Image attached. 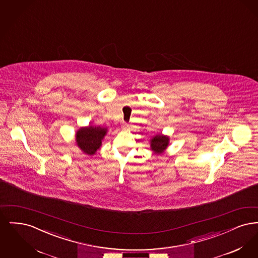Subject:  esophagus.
<instances>
[{
	"label": "esophagus",
	"mask_w": 258,
	"mask_h": 258,
	"mask_svg": "<svg viewBox=\"0 0 258 258\" xmlns=\"http://www.w3.org/2000/svg\"><path fill=\"white\" fill-rule=\"evenodd\" d=\"M122 127H123V130H130L131 128V124H128L127 123H123Z\"/></svg>",
	"instance_id": "esophagus-1"
}]
</instances>
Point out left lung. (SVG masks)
<instances>
[{"instance_id": "left-lung-1", "label": "left lung", "mask_w": 258, "mask_h": 258, "mask_svg": "<svg viewBox=\"0 0 258 258\" xmlns=\"http://www.w3.org/2000/svg\"><path fill=\"white\" fill-rule=\"evenodd\" d=\"M151 150L157 154H162L169 144V137L165 135H158L154 136L151 140Z\"/></svg>"}]
</instances>
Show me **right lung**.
Returning <instances> with one entry per match:
<instances>
[{
	"label": "right lung",
	"instance_id": "1",
	"mask_svg": "<svg viewBox=\"0 0 258 258\" xmlns=\"http://www.w3.org/2000/svg\"><path fill=\"white\" fill-rule=\"evenodd\" d=\"M107 133V128L89 125L81 127L76 132V144L81 151L89 155H95L101 146V141Z\"/></svg>",
	"mask_w": 258,
	"mask_h": 258
}]
</instances>
